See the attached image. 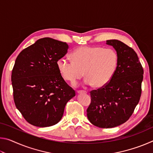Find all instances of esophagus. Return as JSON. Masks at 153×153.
Masks as SVG:
<instances>
[{"mask_svg": "<svg viewBox=\"0 0 153 153\" xmlns=\"http://www.w3.org/2000/svg\"><path fill=\"white\" fill-rule=\"evenodd\" d=\"M77 94H82V93H86V91L84 90H77Z\"/></svg>", "mask_w": 153, "mask_h": 153, "instance_id": "obj_1", "label": "esophagus"}]
</instances>
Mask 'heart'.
I'll list each match as a JSON object with an SVG mask.
<instances>
[{"instance_id": "obj_1", "label": "heart", "mask_w": 153, "mask_h": 153, "mask_svg": "<svg viewBox=\"0 0 153 153\" xmlns=\"http://www.w3.org/2000/svg\"><path fill=\"white\" fill-rule=\"evenodd\" d=\"M72 61L61 58L56 62L58 71L64 80L76 83L84 76L87 84L104 86L117 69L118 55L112 48L101 46H82L71 54Z\"/></svg>"}]
</instances>
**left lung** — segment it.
<instances>
[{
  "label": "left lung",
  "instance_id": "obj_1",
  "mask_svg": "<svg viewBox=\"0 0 153 153\" xmlns=\"http://www.w3.org/2000/svg\"><path fill=\"white\" fill-rule=\"evenodd\" d=\"M117 51L118 64L111 80L90 91L87 108L90 123L100 128H111L128 121L139 102L144 70L132 48L117 40L107 41Z\"/></svg>",
  "mask_w": 153,
  "mask_h": 153
}]
</instances>
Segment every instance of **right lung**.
Instances as JSON below:
<instances>
[{"instance_id":"obj_1","label":"right lung","mask_w":153,"mask_h":153,"mask_svg":"<svg viewBox=\"0 0 153 153\" xmlns=\"http://www.w3.org/2000/svg\"><path fill=\"white\" fill-rule=\"evenodd\" d=\"M69 46L51 38L24 49L11 74L15 106L28 123L40 128L57 123L67 102L76 95L58 71L56 62Z\"/></svg>"}]
</instances>
